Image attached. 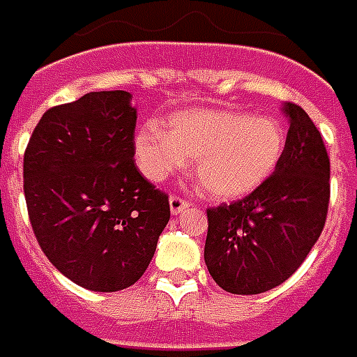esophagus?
I'll list each match as a JSON object with an SVG mask.
<instances>
[{
  "label": "esophagus",
  "instance_id": "34e87169",
  "mask_svg": "<svg viewBox=\"0 0 357 357\" xmlns=\"http://www.w3.org/2000/svg\"><path fill=\"white\" fill-rule=\"evenodd\" d=\"M169 206H171V213L178 215L183 213L186 207H190V204H188L186 199L178 198V196H171V198H169Z\"/></svg>",
  "mask_w": 357,
  "mask_h": 357
}]
</instances>
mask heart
I'll list each match as a JSON object with an SVG mask.
<instances>
[{
    "label": "heart",
    "instance_id": "obj_1",
    "mask_svg": "<svg viewBox=\"0 0 357 357\" xmlns=\"http://www.w3.org/2000/svg\"><path fill=\"white\" fill-rule=\"evenodd\" d=\"M284 128L277 119L242 111L194 109L159 125L142 126L134 138L138 167L161 183L194 161V176L209 198H244L269 178L284 151Z\"/></svg>",
    "mask_w": 357,
    "mask_h": 357
}]
</instances>
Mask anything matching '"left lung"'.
Listing matches in <instances>:
<instances>
[{"mask_svg":"<svg viewBox=\"0 0 357 357\" xmlns=\"http://www.w3.org/2000/svg\"><path fill=\"white\" fill-rule=\"evenodd\" d=\"M288 126L279 165L259 188L207 209L204 257L231 294H261L304 264L325 227L331 161L321 132L300 105L284 103Z\"/></svg>","mask_w":357,"mask_h":357,"instance_id":"obj_1","label":"left lung"}]
</instances>
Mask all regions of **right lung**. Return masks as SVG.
I'll use <instances>...</instances> for the list:
<instances>
[{"mask_svg":"<svg viewBox=\"0 0 357 357\" xmlns=\"http://www.w3.org/2000/svg\"><path fill=\"white\" fill-rule=\"evenodd\" d=\"M125 90L47 109L24 151V198L45 257L78 287L117 292L140 279L169 223V196L134 163Z\"/></svg>","mask_w":357,"mask_h":357,"instance_id":"add662e5","label":"right lung"}]
</instances>
